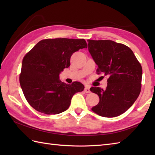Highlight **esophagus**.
<instances>
[{"mask_svg":"<svg viewBox=\"0 0 155 155\" xmlns=\"http://www.w3.org/2000/svg\"><path fill=\"white\" fill-rule=\"evenodd\" d=\"M84 91V92H85V93H91L90 88H89V87H87V86L85 87Z\"/></svg>","mask_w":155,"mask_h":155,"instance_id":"34e87169","label":"esophagus"}]
</instances>
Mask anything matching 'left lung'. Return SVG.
Returning <instances> with one entry per match:
<instances>
[{
	"instance_id": "obj_1",
	"label": "left lung",
	"mask_w": 155,
	"mask_h": 155,
	"mask_svg": "<svg viewBox=\"0 0 155 155\" xmlns=\"http://www.w3.org/2000/svg\"><path fill=\"white\" fill-rule=\"evenodd\" d=\"M88 42V51L98 66L97 74L109 77L106 90L90 88L100 98L92 110L104 117L119 116L132 106L140 93L142 67L126 45L110 40Z\"/></svg>"
}]
</instances>
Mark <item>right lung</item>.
<instances>
[{
	"label": "right lung",
	"instance_id": "obj_1",
	"mask_svg": "<svg viewBox=\"0 0 155 155\" xmlns=\"http://www.w3.org/2000/svg\"><path fill=\"white\" fill-rule=\"evenodd\" d=\"M87 47L84 39L48 38L39 41L25 56L19 81L32 108L46 114L68 109L73 95L84 87L77 81L62 83L59 74L71 65L72 54Z\"/></svg>",
	"mask_w": 155,
	"mask_h": 155
}]
</instances>
